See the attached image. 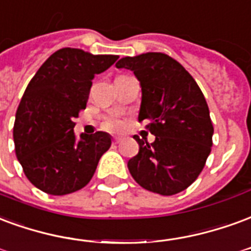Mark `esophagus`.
Segmentation results:
<instances>
[{"label":"esophagus","mask_w":251,"mask_h":251,"mask_svg":"<svg viewBox=\"0 0 251 251\" xmlns=\"http://www.w3.org/2000/svg\"><path fill=\"white\" fill-rule=\"evenodd\" d=\"M120 142H122V139H120V138H115L112 140L113 144H119V143H120Z\"/></svg>","instance_id":"1"}]
</instances>
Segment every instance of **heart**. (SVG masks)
<instances>
[{
  "mask_svg": "<svg viewBox=\"0 0 251 251\" xmlns=\"http://www.w3.org/2000/svg\"><path fill=\"white\" fill-rule=\"evenodd\" d=\"M103 127L108 131H122L124 128V122L120 118H118L116 115H112V116H108L104 120Z\"/></svg>",
  "mask_w": 251,
  "mask_h": 251,
  "instance_id": "obj_1",
  "label": "heart"
}]
</instances>
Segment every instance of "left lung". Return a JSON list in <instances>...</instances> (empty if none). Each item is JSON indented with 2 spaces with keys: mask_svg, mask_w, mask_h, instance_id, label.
<instances>
[{
  "mask_svg": "<svg viewBox=\"0 0 251 251\" xmlns=\"http://www.w3.org/2000/svg\"><path fill=\"white\" fill-rule=\"evenodd\" d=\"M116 68L131 69L142 85L139 122L155 135L139 136V153L128 170L142 187L174 195L198 178L211 152L214 127L206 99L193 76L166 53L148 52L120 58Z\"/></svg>",
  "mask_w": 251,
  "mask_h": 251,
  "instance_id": "8db88e82",
  "label": "left lung"
}]
</instances>
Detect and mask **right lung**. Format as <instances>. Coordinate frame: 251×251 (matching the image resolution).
<instances>
[{
	"instance_id": "right-lung-1",
	"label": "right lung",
	"mask_w": 251,
	"mask_h": 251,
	"mask_svg": "<svg viewBox=\"0 0 251 251\" xmlns=\"http://www.w3.org/2000/svg\"><path fill=\"white\" fill-rule=\"evenodd\" d=\"M118 58L63 48L28 84L16 112L13 139L25 176L44 193L67 195L85 187L111 147L105 132L81 135L77 140L73 120L85 109L95 75Z\"/></svg>"
}]
</instances>
